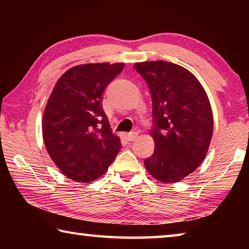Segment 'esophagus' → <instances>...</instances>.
<instances>
[{"instance_id": "34e87169", "label": "esophagus", "mask_w": 249, "mask_h": 249, "mask_svg": "<svg viewBox=\"0 0 249 249\" xmlns=\"http://www.w3.org/2000/svg\"><path fill=\"white\" fill-rule=\"evenodd\" d=\"M137 136H138V134L136 132H130L128 134H126V138H127V141H129V142H133L136 140Z\"/></svg>"}]
</instances>
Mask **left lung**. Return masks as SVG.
Masks as SVG:
<instances>
[{"instance_id": "left-lung-1", "label": "left lung", "mask_w": 249, "mask_h": 249, "mask_svg": "<svg viewBox=\"0 0 249 249\" xmlns=\"http://www.w3.org/2000/svg\"><path fill=\"white\" fill-rule=\"evenodd\" d=\"M153 101L155 150L144 161L147 171L163 183L179 182L195 171L208 154L213 114L196 75L172 62H136Z\"/></svg>"}]
</instances>
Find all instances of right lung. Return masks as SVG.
<instances>
[{"label":"right lung","mask_w":249,"mask_h":249,"mask_svg":"<svg viewBox=\"0 0 249 249\" xmlns=\"http://www.w3.org/2000/svg\"><path fill=\"white\" fill-rule=\"evenodd\" d=\"M123 68V62L79 65L54 84L41 122L43 138L50 158L71 180H96L119 154L120 137L112 133L101 100Z\"/></svg>","instance_id":"1"}]
</instances>
